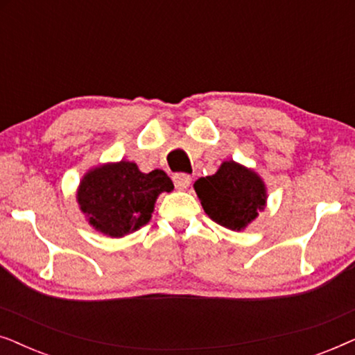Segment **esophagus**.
Returning <instances> with one entry per match:
<instances>
[{"label":"esophagus","mask_w":355,"mask_h":355,"mask_svg":"<svg viewBox=\"0 0 355 355\" xmlns=\"http://www.w3.org/2000/svg\"><path fill=\"white\" fill-rule=\"evenodd\" d=\"M173 181H174V186H176L179 191H184V189H187L191 186V176L189 174H184V173H178L173 176Z\"/></svg>","instance_id":"esophagus-1"}]
</instances>
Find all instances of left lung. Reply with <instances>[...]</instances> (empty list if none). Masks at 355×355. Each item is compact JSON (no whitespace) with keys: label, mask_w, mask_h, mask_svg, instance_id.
<instances>
[{"label":"left lung","mask_w":355,"mask_h":355,"mask_svg":"<svg viewBox=\"0 0 355 355\" xmlns=\"http://www.w3.org/2000/svg\"><path fill=\"white\" fill-rule=\"evenodd\" d=\"M203 210L213 221L231 231H244L266 207V186L254 169L223 162L211 176L193 184Z\"/></svg>","instance_id":"obj_1"}]
</instances>
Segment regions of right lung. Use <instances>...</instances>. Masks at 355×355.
Instances as JSON below:
<instances>
[{
    "instance_id": "right-lung-1",
    "label": "right lung",
    "mask_w": 355,
    "mask_h": 355,
    "mask_svg": "<svg viewBox=\"0 0 355 355\" xmlns=\"http://www.w3.org/2000/svg\"><path fill=\"white\" fill-rule=\"evenodd\" d=\"M173 189V181L162 169L142 173L134 162L121 159L89 169L76 198L95 231L124 237L147 225L159 193Z\"/></svg>"
}]
</instances>
